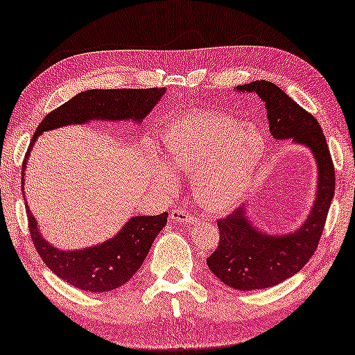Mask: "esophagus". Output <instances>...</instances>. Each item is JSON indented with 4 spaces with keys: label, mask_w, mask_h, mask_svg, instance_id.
Segmentation results:
<instances>
[{
    "label": "esophagus",
    "mask_w": 355,
    "mask_h": 355,
    "mask_svg": "<svg viewBox=\"0 0 355 355\" xmlns=\"http://www.w3.org/2000/svg\"><path fill=\"white\" fill-rule=\"evenodd\" d=\"M171 220L174 223H179V222H184V223H195L198 217L195 216V214H191L189 211H181V209H174L171 212Z\"/></svg>",
    "instance_id": "esophagus-1"
}]
</instances>
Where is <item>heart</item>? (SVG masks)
I'll return each instance as SVG.
<instances>
[{"label": "heart", "instance_id": "1", "mask_svg": "<svg viewBox=\"0 0 355 355\" xmlns=\"http://www.w3.org/2000/svg\"><path fill=\"white\" fill-rule=\"evenodd\" d=\"M160 141L173 168L195 174V193L211 209H226L241 200L266 149L257 127L211 112L170 119ZM155 171L165 182H173L165 168L155 165Z\"/></svg>", "mask_w": 355, "mask_h": 355}]
</instances>
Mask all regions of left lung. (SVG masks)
I'll return each instance as SVG.
<instances>
[{"label": "left lung", "mask_w": 355, "mask_h": 355, "mask_svg": "<svg viewBox=\"0 0 355 355\" xmlns=\"http://www.w3.org/2000/svg\"><path fill=\"white\" fill-rule=\"evenodd\" d=\"M253 92L264 102L269 129L275 139L293 138L310 148L318 165V190L309 217L289 234H267L253 226L247 205L220 218V241L206 259L220 282L239 291L272 288L309 263L316 252L335 193V168L321 125L286 92L266 80H257L236 88Z\"/></svg>", "instance_id": "left-lung-1"}]
</instances>
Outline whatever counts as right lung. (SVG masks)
<instances>
[{"label": "right lung", "instance_id": "1", "mask_svg": "<svg viewBox=\"0 0 355 355\" xmlns=\"http://www.w3.org/2000/svg\"><path fill=\"white\" fill-rule=\"evenodd\" d=\"M166 92L165 88L149 89H89L73 96L64 105L49 113L37 125L23 160L21 189L25 184L26 159L36 138L44 132L69 124L91 121H127L141 123ZM25 193V190H23ZM30 234L46 267L61 280L86 293H107L123 286L137 274L146 259L157 234L166 225L168 214L135 216L112 239L83 250H60L46 242L36 218L26 205Z\"/></svg>", "mask_w": 355, "mask_h": 355}]
</instances>
